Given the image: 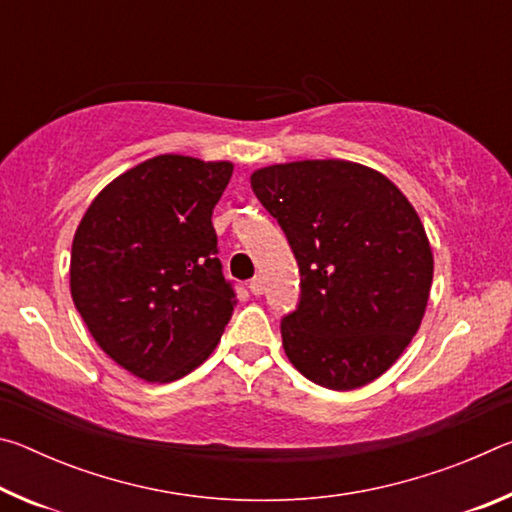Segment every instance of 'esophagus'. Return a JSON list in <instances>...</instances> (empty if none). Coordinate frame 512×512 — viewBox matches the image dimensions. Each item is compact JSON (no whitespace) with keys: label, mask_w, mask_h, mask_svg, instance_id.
I'll return each mask as SVG.
<instances>
[{"label":"esophagus","mask_w":512,"mask_h":512,"mask_svg":"<svg viewBox=\"0 0 512 512\" xmlns=\"http://www.w3.org/2000/svg\"><path fill=\"white\" fill-rule=\"evenodd\" d=\"M248 289L250 291H253V296H262V293H264V280H262V277H253V280H250V284H248Z\"/></svg>","instance_id":"obj_1"}]
</instances>
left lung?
Masks as SVG:
<instances>
[{"label": "left lung", "mask_w": 512, "mask_h": 512, "mask_svg": "<svg viewBox=\"0 0 512 512\" xmlns=\"http://www.w3.org/2000/svg\"><path fill=\"white\" fill-rule=\"evenodd\" d=\"M300 268L282 345L302 375L352 391L393 366L418 332L433 255L418 212L379 171L345 160L273 164L250 176Z\"/></svg>", "instance_id": "obj_1"}]
</instances>
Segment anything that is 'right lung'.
<instances>
[{
	"label": "right lung",
	"instance_id": "obj_1",
	"mask_svg": "<svg viewBox=\"0 0 512 512\" xmlns=\"http://www.w3.org/2000/svg\"><path fill=\"white\" fill-rule=\"evenodd\" d=\"M230 162L158 155L94 198L72 244L69 287L94 341L144 381L185 377L237 305L212 225Z\"/></svg>",
	"mask_w": 512,
	"mask_h": 512
}]
</instances>
